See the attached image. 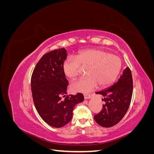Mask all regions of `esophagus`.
Masks as SVG:
<instances>
[{
	"label": "esophagus",
	"instance_id": "esophagus-1",
	"mask_svg": "<svg viewBox=\"0 0 154 154\" xmlns=\"http://www.w3.org/2000/svg\"><path fill=\"white\" fill-rule=\"evenodd\" d=\"M91 97V94H84V98L85 99H89Z\"/></svg>",
	"mask_w": 154,
	"mask_h": 154
}]
</instances>
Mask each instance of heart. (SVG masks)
Returning a JSON list of instances; mask_svg holds the SVG:
<instances>
[{
  "label": "heart",
  "instance_id": "b5f03b06",
  "mask_svg": "<svg viewBox=\"0 0 154 154\" xmlns=\"http://www.w3.org/2000/svg\"><path fill=\"white\" fill-rule=\"evenodd\" d=\"M80 67L87 69L85 79L71 84L74 92L88 93L99 85L104 88L113 83L122 68V60L116 55L101 49H87L79 52L76 59L68 58L63 63V71L68 78L74 80L80 74Z\"/></svg>",
  "mask_w": 154,
  "mask_h": 154
}]
</instances>
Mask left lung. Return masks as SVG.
Listing matches in <instances>:
<instances>
[{"mask_svg": "<svg viewBox=\"0 0 154 154\" xmlns=\"http://www.w3.org/2000/svg\"><path fill=\"white\" fill-rule=\"evenodd\" d=\"M133 92L132 72L126 68L118 81L112 86L97 94L103 96L105 102L100 112L94 115L96 123L103 127H111L118 123L129 108Z\"/></svg>", "mask_w": 154, "mask_h": 154, "instance_id": "left-lung-1", "label": "left lung"}]
</instances>
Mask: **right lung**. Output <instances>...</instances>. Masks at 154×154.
I'll list each match as a JSON object with an SVG mask.
<instances>
[{
	"label": "right lung",
	"mask_w": 154,
	"mask_h": 154,
	"mask_svg": "<svg viewBox=\"0 0 154 154\" xmlns=\"http://www.w3.org/2000/svg\"><path fill=\"white\" fill-rule=\"evenodd\" d=\"M67 56L64 48L45 54L36 63L31 76L35 108L46 123L56 128L67 125L72 118L74 106L84 100L82 93L66 95L69 82L62 66ZM62 96L64 100H61Z\"/></svg>",
	"instance_id": "add662e5"
}]
</instances>
